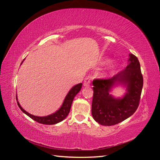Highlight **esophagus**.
I'll list each match as a JSON object with an SVG mask.
<instances>
[{
    "label": "esophagus",
    "mask_w": 160,
    "mask_h": 160,
    "mask_svg": "<svg viewBox=\"0 0 160 160\" xmlns=\"http://www.w3.org/2000/svg\"><path fill=\"white\" fill-rule=\"evenodd\" d=\"M90 84H91V77L88 76V77H85V79L83 82V85L87 87V86H89Z\"/></svg>",
    "instance_id": "obj_1"
}]
</instances>
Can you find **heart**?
Segmentation results:
<instances>
[{"label": "heart", "instance_id": "heart-1", "mask_svg": "<svg viewBox=\"0 0 160 160\" xmlns=\"http://www.w3.org/2000/svg\"><path fill=\"white\" fill-rule=\"evenodd\" d=\"M113 67H114V66H113V65H109V69L112 70V69H113Z\"/></svg>", "mask_w": 160, "mask_h": 160}]
</instances>
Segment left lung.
Returning a JSON list of instances; mask_svg holds the SVG:
<instances>
[{
  "label": "left lung",
  "instance_id": "8db88e82",
  "mask_svg": "<svg viewBox=\"0 0 160 160\" xmlns=\"http://www.w3.org/2000/svg\"><path fill=\"white\" fill-rule=\"evenodd\" d=\"M129 65L113 77L93 81V97L91 113L100 125L110 126L123 122L137 110L143 88V79L139 60L129 54ZM127 87V93L123 98L116 99L109 94L115 84Z\"/></svg>",
  "mask_w": 160,
  "mask_h": 160
}]
</instances>
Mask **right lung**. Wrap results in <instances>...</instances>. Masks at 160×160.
<instances>
[{
  "mask_svg": "<svg viewBox=\"0 0 160 160\" xmlns=\"http://www.w3.org/2000/svg\"><path fill=\"white\" fill-rule=\"evenodd\" d=\"M81 87H82V83L77 84L72 87V88L71 89V90L69 91L68 94H67V96L65 97V99L63 101V103H62V106L60 108V109L58 111H57L55 113L49 115L45 116V117H38V116L31 115L29 113H28L25 110H24L18 101H17V104L18 105L19 108L21 109V110L22 111V112L25 113L26 115L28 116V117H30L33 120H35V122L42 124H45V125L56 124L57 123L62 122V121L65 119L67 116L68 115L71 109L72 101H73V99L75 97V95L78 93L79 91L81 90ZM16 99L17 101V97H16Z\"/></svg>",
  "mask_w": 160,
  "mask_h": 160,
  "instance_id": "right-lung-1",
  "label": "right lung"
}]
</instances>
